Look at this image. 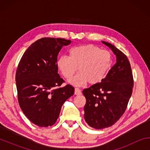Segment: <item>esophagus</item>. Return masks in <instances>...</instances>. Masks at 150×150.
Wrapping results in <instances>:
<instances>
[{"mask_svg": "<svg viewBox=\"0 0 150 150\" xmlns=\"http://www.w3.org/2000/svg\"><path fill=\"white\" fill-rule=\"evenodd\" d=\"M75 95H81V91L79 88H75Z\"/></svg>", "mask_w": 150, "mask_h": 150, "instance_id": "34e87169", "label": "esophagus"}]
</instances>
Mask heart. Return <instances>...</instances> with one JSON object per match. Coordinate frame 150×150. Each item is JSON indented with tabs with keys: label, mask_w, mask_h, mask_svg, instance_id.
I'll return each mask as SVG.
<instances>
[{
	"label": "heart",
	"mask_w": 150,
	"mask_h": 150,
	"mask_svg": "<svg viewBox=\"0 0 150 150\" xmlns=\"http://www.w3.org/2000/svg\"><path fill=\"white\" fill-rule=\"evenodd\" d=\"M69 57L62 55L57 57L58 69L67 79H70L79 69L80 72L70 81L76 86L89 83L96 85L105 79L112 65V54L107 50L93 44L71 48Z\"/></svg>",
	"instance_id": "obj_1"
}]
</instances>
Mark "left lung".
<instances>
[{
	"label": "left lung",
	"instance_id": "obj_1",
	"mask_svg": "<svg viewBox=\"0 0 150 150\" xmlns=\"http://www.w3.org/2000/svg\"><path fill=\"white\" fill-rule=\"evenodd\" d=\"M116 56V63L102 82L85 88L84 118L95 129L112 126L120 118L132 93L134 79L130 63L126 55L110 43L102 42Z\"/></svg>",
	"mask_w": 150,
	"mask_h": 150
}]
</instances>
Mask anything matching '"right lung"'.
I'll return each instance as SVG.
<instances>
[{"mask_svg": "<svg viewBox=\"0 0 150 150\" xmlns=\"http://www.w3.org/2000/svg\"><path fill=\"white\" fill-rule=\"evenodd\" d=\"M71 40L43 38L30 45L18 65L16 84L20 108L25 116L40 127L51 126L59 118L65 101L75 88L58 74L56 62L63 46Z\"/></svg>", "mask_w": 150, "mask_h": 150, "instance_id": "add662e5", "label": "right lung"}]
</instances>
